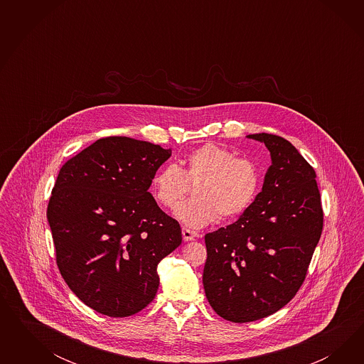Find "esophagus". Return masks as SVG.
<instances>
[{"instance_id": "34e87169", "label": "esophagus", "mask_w": 364, "mask_h": 364, "mask_svg": "<svg viewBox=\"0 0 364 364\" xmlns=\"http://www.w3.org/2000/svg\"><path fill=\"white\" fill-rule=\"evenodd\" d=\"M181 233H183V240H184V242H191V240H193V239L198 236L196 232L191 231V230H188V228H183Z\"/></svg>"}]
</instances>
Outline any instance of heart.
Instances as JSON below:
<instances>
[{
    "mask_svg": "<svg viewBox=\"0 0 364 364\" xmlns=\"http://www.w3.org/2000/svg\"><path fill=\"white\" fill-rule=\"evenodd\" d=\"M183 168L161 166L152 177L157 203L172 208L195 184V198L180 203L175 216L191 228H203L220 219H231L248 210L260 189V173L248 159L237 157L218 144H204L183 159Z\"/></svg>",
    "mask_w": 364,
    "mask_h": 364,
    "instance_id": "1",
    "label": "heart"
}]
</instances>
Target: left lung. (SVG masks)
I'll use <instances>...</instances> for the list:
<instances>
[{
	"label": "left lung",
	"mask_w": 364,
	"mask_h": 364,
	"mask_svg": "<svg viewBox=\"0 0 364 364\" xmlns=\"http://www.w3.org/2000/svg\"><path fill=\"white\" fill-rule=\"evenodd\" d=\"M247 137L264 143L272 163L239 220L205 235L203 272L210 307L233 323L269 316L296 295L323 230L314 168L280 136Z\"/></svg>",
	"instance_id": "obj_1"
}]
</instances>
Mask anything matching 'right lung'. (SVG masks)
<instances>
[{
    "label": "right lung",
    "instance_id": "1",
    "mask_svg": "<svg viewBox=\"0 0 364 364\" xmlns=\"http://www.w3.org/2000/svg\"><path fill=\"white\" fill-rule=\"evenodd\" d=\"M171 149L124 136L100 139L61 166L46 218L66 284L102 315L145 309L157 265L181 244L175 219L148 192Z\"/></svg>",
    "mask_w": 364,
    "mask_h": 364
}]
</instances>
